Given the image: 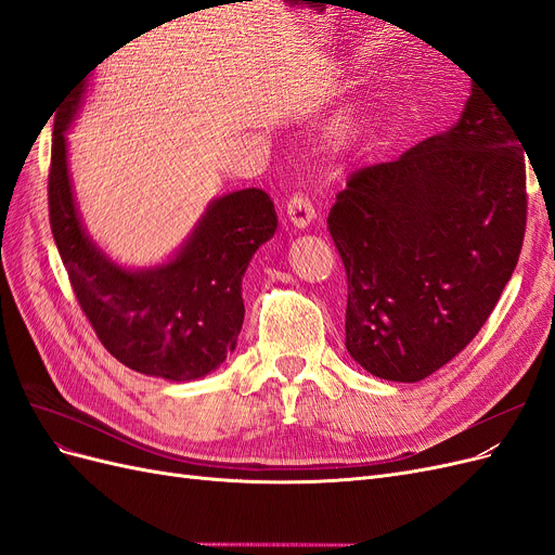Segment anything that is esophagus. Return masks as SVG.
Instances as JSON below:
<instances>
[{
    "label": "esophagus",
    "instance_id": "obj_1",
    "mask_svg": "<svg viewBox=\"0 0 555 555\" xmlns=\"http://www.w3.org/2000/svg\"><path fill=\"white\" fill-rule=\"evenodd\" d=\"M287 217H289L292 224H294L296 229H306V227L314 220V217H317L312 201H310L304 192L294 194V196L287 201Z\"/></svg>",
    "mask_w": 555,
    "mask_h": 555
}]
</instances>
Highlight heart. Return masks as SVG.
Wrapping results in <instances>:
<instances>
[{"instance_id": "b5f03b06", "label": "heart", "mask_w": 555, "mask_h": 555, "mask_svg": "<svg viewBox=\"0 0 555 555\" xmlns=\"http://www.w3.org/2000/svg\"><path fill=\"white\" fill-rule=\"evenodd\" d=\"M365 131V120L359 115H343L338 120L333 122L331 131H328V143L333 150H347L354 145Z\"/></svg>"}]
</instances>
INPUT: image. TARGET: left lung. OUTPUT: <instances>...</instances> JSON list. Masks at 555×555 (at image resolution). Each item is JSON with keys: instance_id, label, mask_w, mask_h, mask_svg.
Wrapping results in <instances>:
<instances>
[{"instance_id": "obj_1", "label": "left lung", "mask_w": 555, "mask_h": 555, "mask_svg": "<svg viewBox=\"0 0 555 555\" xmlns=\"http://www.w3.org/2000/svg\"><path fill=\"white\" fill-rule=\"evenodd\" d=\"M524 153L473 86L449 131L349 176L328 231L347 271L345 345L367 373L418 382L479 333L526 236Z\"/></svg>"}]
</instances>
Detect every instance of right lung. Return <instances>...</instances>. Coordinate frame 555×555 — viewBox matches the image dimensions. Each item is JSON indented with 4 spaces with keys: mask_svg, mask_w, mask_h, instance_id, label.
<instances>
[{
    "mask_svg": "<svg viewBox=\"0 0 555 555\" xmlns=\"http://www.w3.org/2000/svg\"><path fill=\"white\" fill-rule=\"evenodd\" d=\"M82 78L57 108L50 153L48 212L62 263L96 338L117 361L162 379H198L236 349L243 275L259 245L273 238L275 206L257 188L231 192L212 201L171 261L143 271L113 263L82 229L66 164Z\"/></svg>",
    "mask_w": 555,
    "mask_h": 555,
    "instance_id": "right-lung-1",
    "label": "right lung"
}]
</instances>
